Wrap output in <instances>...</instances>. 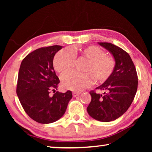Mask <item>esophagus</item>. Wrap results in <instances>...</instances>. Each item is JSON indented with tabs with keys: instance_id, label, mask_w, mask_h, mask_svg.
<instances>
[{
	"instance_id": "1",
	"label": "esophagus",
	"mask_w": 152,
	"mask_h": 152,
	"mask_svg": "<svg viewBox=\"0 0 152 152\" xmlns=\"http://www.w3.org/2000/svg\"><path fill=\"white\" fill-rule=\"evenodd\" d=\"M80 94V92H72V95H73L74 97L78 96H79Z\"/></svg>"
}]
</instances>
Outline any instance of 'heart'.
<instances>
[{
    "label": "heart",
    "mask_w": 152,
    "mask_h": 152,
    "mask_svg": "<svg viewBox=\"0 0 152 152\" xmlns=\"http://www.w3.org/2000/svg\"><path fill=\"white\" fill-rule=\"evenodd\" d=\"M76 58H83L86 63L82 68L85 73L68 72L61 76V86L64 88L81 91L92 83H104L109 80L114 72L115 60L112 56L104 54V51L94 45L75 49L71 51L63 49L56 53L53 66L58 72L64 73L72 68Z\"/></svg>",
    "instance_id": "1"
}]
</instances>
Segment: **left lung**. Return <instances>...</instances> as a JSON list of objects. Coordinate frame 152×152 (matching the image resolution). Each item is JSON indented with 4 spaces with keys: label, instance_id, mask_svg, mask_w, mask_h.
I'll list each match as a JSON object with an SVG mask.
<instances>
[{
    "label": "left lung",
    "instance_id": "left-lung-1",
    "mask_svg": "<svg viewBox=\"0 0 152 152\" xmlns=\"http://www.w3.org/2000/svg\"><path fill=\"white\" fill-rule=\"evenodd\" d=\"M110 51L115 60V68L108 80L96 89L104 94L91 91L92 99L87 107L90 116L102 122H109L127 111L134 99L138 78L134 64L128 53L113 43H99Z\"/></svg>",
    "mask_w": 152,
    "mask_h": 152
}]
</instances>
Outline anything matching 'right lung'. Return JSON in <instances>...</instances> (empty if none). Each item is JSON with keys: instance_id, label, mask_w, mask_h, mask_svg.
Returning a JSON list of instances; mask_svg holds the SVG:
<instances>
[{"instance_id": "obj_1", "label": "right lung", "mask_w": 152, "mask_h": 152, "mask_svg": "<svg viewBox=\"0 0 152 152\" xmlns=\"http://www.w3.org/2000/svg\"><path fill=\"white\" fill-rule=\"evenodd\" d=\"M61 46L53 45L37 49L29 53L20 64L18 75L17 94L25 113L42 124L55 122L63 116L72 98L70 91L65 93L57 89L60 80L53 66V57Z\"/></svg>"}]
</instances>
